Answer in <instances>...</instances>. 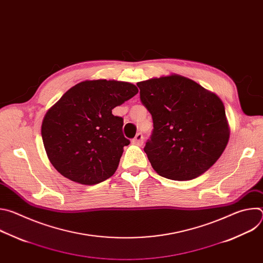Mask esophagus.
Segmentation results:
<instances>
[{"label": "esophagus", "mask_w": 263, "mask_h": 263, "mask_svg": "<svg viewBox=\"0 0 263 263\" xmlns=\"http://www.w3.org/2000/svg\"><path fill=\"white\" fill-rule=\"evenodd\" d=\"M132 143L135 145H141L143 143V135L141 133H137L136 136L132 139Z\"/></svg>", "instance_id": "esophagus-1"}]
</instances>
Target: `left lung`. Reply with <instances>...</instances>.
Listing matches in <instances>:
<instances>
[{"label": "left lung", "mask_w": 263, "mask_h": 263, "mask_svg": "<svg viewBox=\"0 0 263 263\" xmlns=\"http://www.w3.org/2000/svg\"><path fill=\"white\" fill-rule=\"evenodd\" d=\"M137 86L153 119V134L143 149L155 172L178 181L207 172L230 137L221 100L177 73L137 82Z\"/></svg>", "instance_id": "1"}]
</instances>
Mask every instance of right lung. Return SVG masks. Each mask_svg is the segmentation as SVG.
Segmentation results:
<instances>
[{
  "label": "right lung",
  "instance_id": "add662e5",
  "mask_svg": "<svg viewBox=\"0 0 263 263\" xmlns=\"http://www.w3.org/2000/svg\"><path fill=\"white\" fill-rule=\"evenodd\" d=\"M138 92L129 82L85 80L69 88L48 111L42 136L52 165L65 178L84 185L103 182L119 166L124 121L112 109Z\"/></svg>",
  "mask_w": 263,
  "mask_h": 263
}]
</instances>
